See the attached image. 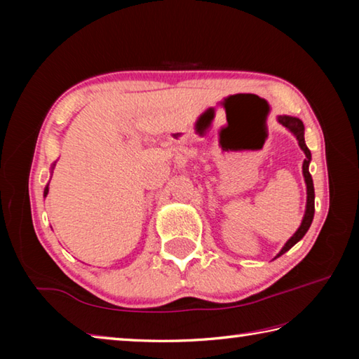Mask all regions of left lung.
I'll return each mask as SVG.
<instances>
[{"mask_svg": "<svg viewBox=\"0 0 359 359\" xmlns=\"http://www.w3.org/2000/svg\"><path fill=\"white\" fill-rule=\"evenodd\" d=\"M278 121H280L285 128H288L291 133H293L297 141H299V145L304 150V154H306V160H304V163H302V174H304V179H306V185H307L306 215H304V218H302L301 226L297 228V231L293 236H291V239H288V242L285 244L280 253L277 255V257H280V255H283L285 252H288L290 248L296 244V242H299L304 238V234L309 231V228H311L312 220H313V214H315V191H313L312 175H311V172H309V163H311V160H312V155H311V150L307 149L306 141H304V123L299 118L288 117V115H280V117H278Z\"/></svg>", "mask_w": 359, "mask_h": 359, "instance_id": "1", "label": "left lung"}]
</instances>
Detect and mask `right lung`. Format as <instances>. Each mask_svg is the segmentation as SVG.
I'll list each match as a JSON object with an SVG mask.
<instances>
[{
  "instance_id": "1",
  "label": "right lung",
  "mask_w": 359,
  "mask_h": 359,
  "mask_svg": "<svg viewBox=\"0 0 359 359\" xmlns=\"http://www.w3.org/2000/svg\"><path fill=\"white\" fill-rule=\"evenodd\" d=\"M47 191H48V187H46V190H44V196L47 194Z\"/></svg>"
}]
</instances>
